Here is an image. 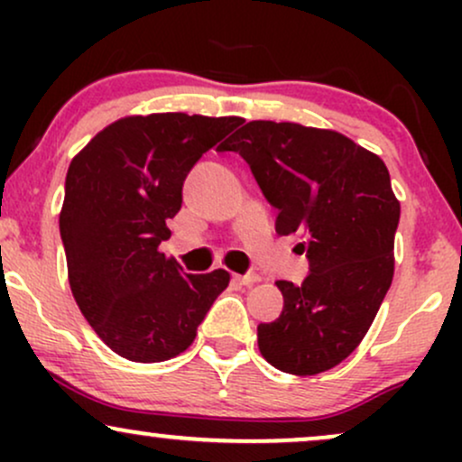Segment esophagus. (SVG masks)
Here are the masks:
<instances>
[{"label": "esophagus", "instance_id": "esophagus-1", "mask_svg": "<svg viewBox=\"0 0 462 462\" xmlns=\"http://www.w3.org/2000/svg\"><path fill=\"white\" fill-rule=\"evenodd\" d=\"M235 280L238 284H254V282H258V280H261V275L258 273H245V275H235Z\"/></svg>", "mask_w": 462, "mask_h": 462}]
</instances>
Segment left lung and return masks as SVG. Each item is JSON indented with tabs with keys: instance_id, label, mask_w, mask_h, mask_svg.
<instances>
[{
	"instance_id": "8db88e82",
	"label": "left lung",
	"mask_w": 462,
	"mask_h": 462,
	"mask_svg": "<svg viewBox=\"0 0 462 462\" xmlns=\"http://www.w3.org/2000/svg\"><path fill=\"white\" fill-rule=\"evenodd\" d=\"M219 152H236L264 199L275 232L306 243L309 275L278 280L284 309L258 326V349L275 369L315 375L346 360L375 319L391 280L400 201L386 164L332 130L249 121Z\"/></svg>"
}]
</instances>
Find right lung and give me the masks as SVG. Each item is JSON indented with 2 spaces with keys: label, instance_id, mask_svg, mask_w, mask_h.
<instances>
[{
  "label": "right lung",
  "instance_id": "obj_1",
  "mask_svg": "<svg viewBox=\"0 0 462 462\" xmlns=\"http://www.w3.org/2000/svg\"><path fill=\"white\" fill-rule=\"evenodd\" d=\"M241 116L158 113L104 128L69 164L60 238L84 319L119 356L162 363L193 343L230 273H184L158 252L195 162Z\"/></svg>",
  "mask_w": 462,
  "mask_h": 462
}]
</instances>
